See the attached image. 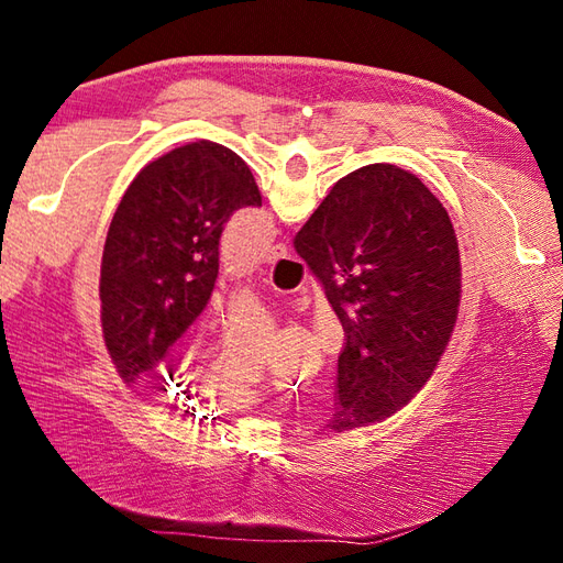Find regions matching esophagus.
<instances>
[{
    "label": "esophagus",
    "instance_id": "esophagus-1",
    "mask_svg": "<svg viewBox=\"0 0 563 563\" xmlns=\"http://www.w3.org/2000/svg\"><path fill=\"white\" fill-rule=\"evenodd\" d=\"M286 255H288V246L279 242V244H275V246H269V249H267V255H265V258L272 263V261L286 258Z\"/></svg>",
    "mask_w": 563,
    "mask_h": 563
}]
</instances>
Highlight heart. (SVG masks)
<instances>
[{"label":"heart","mask_w":563,"mask_h":563,"mask_svg":"<svg viewBox=\"0 0 563 563\" xmlns=\"http://www.w3.org/2000/svg\"><path fill=\"white\" fill-rule=\"evenodd\" d=\"M220 380H223V389H228L230 395H242L244 383H246L244 373L232 371V368H228V366H225L223 371H220Z\"/></svg>","instance_id":"heart-1"}]
</instances>
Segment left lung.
<instances>
[{
	"label": "left lung",
	"instance_id": "left-lung-1",
	"mask_svg": "<svg viewBox=\"0 0 563 563\" xmlns=\"http://www.w3.org/2000/svg\"><path fill=\"white\" fill-rule=\"evenodd\" d=\"M261 201L246 162L213 141L174 147L133 178L100 263L103 340L126 385L162 376L168 347L211 298L223 225Z\"/></svg>",
	"mask_w": 563,
	"mask_h": 563
}]
</instances>
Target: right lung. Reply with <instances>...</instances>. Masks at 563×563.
Here are the masks:
<instances>
[{
  "mask_svg": "<svg viewBox=\"0 0 563 563\" xmlns=\"http://www.w3.org/2000/svg\"><path fill=\"white\" fill-rule=\"evenodd\" d=\"M345 331L331 430L383 422L432 378L460 308L457 236L416 174L368 164L340 178L294 242Z\"/></svg>",
  "mask_w": 563,
  "mask_h": 563,
  "instance_id": "add662e5",
  "label": "right lung"
}]
</instances>
